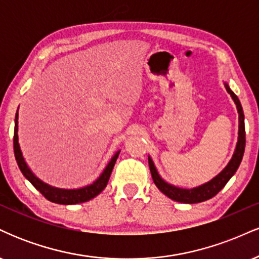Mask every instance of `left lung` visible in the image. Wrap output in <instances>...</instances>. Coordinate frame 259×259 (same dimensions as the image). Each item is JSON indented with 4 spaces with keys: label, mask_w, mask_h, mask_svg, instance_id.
Listing matches in <instances>:
<instances>
[{
    "label": "left lung",
    "mask_w": 259,
    "mask_h": 259,
    "mask_svg": "<svg viewBox=\"0 0 259 259\" xmlns=\"http://www.w3.org/2000/svg\"><path fill=\"white\" fill-rule=\"evenodd\" d=\"M225 89L230 94L231 99L234 100L235 105H236L237 112H239V138H237L236 148L233 154V158L228 163V165L223 170L213 178L212 180L208 183L203 184V185L194 187V189H180L170 184L165 183L162 178L159 177L158 171H157L156 167H154L153 160L148 156V165H150L151 174H152L153 183L158 187L159 191H162L165 196H168L171 200L181 202V203H198V202H203L209 200V198L214 197L219 191L227 185V183L230 180V178L236 173L237 168H239L240 163H241L243 152H245V145H246V133H245V115H243V111L240 100L237 99L236 95L230 90L229 85L225 82Z\"/></svg>",
    "instance_id": "obj_1"
}]
</instances>
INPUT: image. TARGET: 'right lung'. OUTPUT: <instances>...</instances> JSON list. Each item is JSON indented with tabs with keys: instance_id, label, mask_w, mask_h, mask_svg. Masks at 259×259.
Here are the masks:
<instances>
[{
	"instance_id": "right-lung-1",
	"label": "right lung",
	"mask_w": 259,
	"mask_h": 259,
	"mask_svg": "<svg viewBox=\"0 0 259 259\" xmlns=\"http://www.w3.org/2000/svg\"><path fill=\"white\" fill-rule=\"evenodd\" d=\"M13 147H14V156H16V160L18 163V167H19L20 171L23 175L32 184V186L40 191L42 196L47 198L49 201L53 202V203L58 204H76V203H82V202L90 201L91 198L96 197L97 195L105 190V187L108 184L109 177H111L113 167L115 164V160H117L118 156H119L120 151H118L114 156L112 157V159L109 160V163L107 164L105 170L102 171V174L100 175V178L96 181L81 189L76 190H65V189H57V187H53L47 185L46 183L41 181L38 178L35 177V174L30 170V168L28 167L26 162L23 157L22 151H20L19 144H18V111L16 113V119H14V138H13Z\"/></svg>"
}]
</instances>
